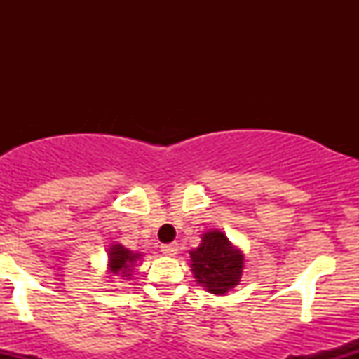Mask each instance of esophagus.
Here are the masks:
<instances>
[{
	"instance_id": "1",
	"label": "esophagus",
	"mask_w": 359,
	"mask_h": 359,
	"mask_svg": "<svg viewBox=\"0 0 359 359\" xmlns=\"http://www.w3.org/2000/svg\"><path fill=\"white\" fill-rule=\"evenodd\" d=\"M160 250H162L165 255H175L177 250H179V246H177V243H165V245L160 246Z\"/></svg>"
}]
</instances>
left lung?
<instances>
[{
  "label": "left lung",
  "mask_w": 359,
  "mask_h": 359,
  "mask_svg": "<svg viewBox=\"0 0 359 359\" xmlns=\"http://www.w3.org/2000/svg\"><path fill=\"white\" fill-rule=\"evenodd\" d=\"M191 259L194 277L211 294L224 295L240 283L243 255L219 231L205 233L203 243L191 251Z\"/></svg>",
  "instance_id": "8db88e82"
}]
</instances>
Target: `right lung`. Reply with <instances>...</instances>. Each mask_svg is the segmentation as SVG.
I'll return each mask as SVG.
<instances>
[{
  "instance_id": "obj_1",
  "label": "right lung",
  "mask_w": 359,
  "mask_h": 359,
  "mask_svg": "<svg viewBox=\"0 0 359 359\" xmlns=\"http://www.w3.org/2000/svg\"><path fill=\"white\" fill-rule=\"evenodd\" d=\"M142 257V255L133 253V251L126 250L125 246L114 245L109 250V270L111 273L121 275V277H130V271L133 269V263Z\"/></svg>"
}]
</instances>
